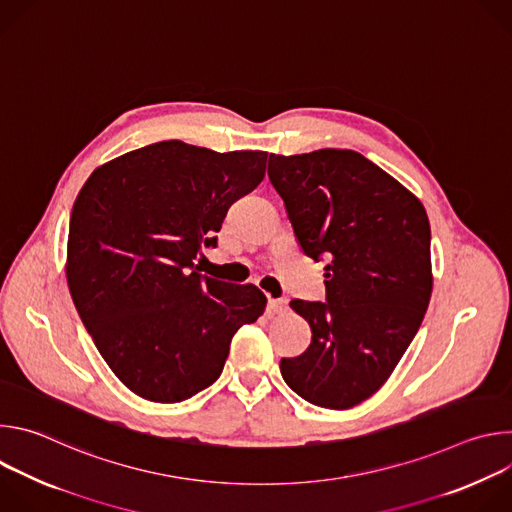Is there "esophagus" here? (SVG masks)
<instances>
[{
	"instance_id": "obj_1",
	"label": "esophagus",
	"mask_w": 512,
	"mask_h": 512,
	"mask_svg": "<svg viewBox=\"0 0 512 512\" xmlns=\"http://www.w3.org/2000/svg\"><path fill=\"white\" fill-rule=\"evenodd\" d=\"M287 310V300H269V312L273 314H283Z\"/></svg>"
}]
</instances>
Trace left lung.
<instances>
[{"mask_svg":"<svg viewBox=\"0 0 512 512\" xmlns=\"http://www.w3.org/2000/svg\"><path fill=\"white\" fill-rule=\"evenodd\" d=\"M267 174L302 251L328 259L326 304L289 302L310 324L312 342L281 358V377L314 405L350 409L385 385L429 306L427 212L352 150L271 154Z\"/></svg>","mask_w":512,"mask_h":512,"instance_id":"8db88e82","label":"left lung"}]
</instances>
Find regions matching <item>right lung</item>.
<instances>
[{
  "label": "right lung",
  "mask_w": 512,
  "mask_h": 512,
  "mask_svg": "<svg viewBox=\"0 0 512 512\" xmlns=\"http://www.w3.org/2000/svg\"><path fill=\"white\" fill-rule=\"evenodd\" d=\"M267 152L218 154L158 141L99 166L70 214L72 302L115 377L178 403L223 373L231 340L267 306L255 285L218 281L194 259L227 210L259 186Z\"/></svg>",
  "instance_id": "right-lung-1"
}]
</instances>
